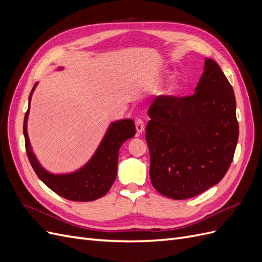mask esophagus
<instances>
[{"instance_id": "esophagus-1", "label": "esophagus", "mask_w": 262, "mask_h": 262, "mask_svg": "<svg viewBox=\"0 0 262 262\" xmlns=\"http://www.w3.org/2000/svg\"><path fill=\"white\" fill-rule=\"evenodd\" d=\"M136 128H137V132L138 133H142L144 131V122L142 119H137L136 120Z\"/></svg>"}]
</instances>
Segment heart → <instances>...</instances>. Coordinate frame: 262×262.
I'll return each mask as SVG.
<instances>
[{"label": "heart", "mask_w": 262, "mask_h": 262, "mask_svg": "<svg viewBox=\"0 0 262 262\" xmlns=\"http://www.w3.org/2000/svg\"><path fill=\"white\" fill-rule=\"evenodd\" d=\"M180 91V85L178 84V82H171L168 86L167 89H166V94L167 95H170V96H172V95H176L178 94V92Z\"/></svg>", "instance_id": "1"}]
</instances>
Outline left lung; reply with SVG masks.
<instances>
[{
	"mask_svg": "<svg viewBox=\"0 0 262 262\" xmlns=\"http://www.w3.org/2000/svg\"><path fill=\"white\" fill-rule=\"evenodd\" d=\"M194 92L185 97L161 95L148 109L149 178L158 192L173 200L219 184L238 141L233 87L214 60H205Z\"/></svg>",
	"mask_w": 262,
	"mask_h": 262,
	"instance_id": "1",
	"label": "left lung"
}]
</instances>
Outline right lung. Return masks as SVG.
<instances>
[{
	"mask_svg": "<svg viewBox=\"0 0 262 262\" xmlns=\"http://www.w3.org/2000/svg\"><path fill=\"white\" fill-rule=\"evenodd\" d=\"M36 85L30 92L29 102ZM28 113L29 108L24 118L25 147L31 167L39 179L53 192L71 201H94L105 195L117 176L119 148L124 141L136 136V125L132 119H124L110 124L96 153L84 167L67 175H53L41 167L31 150L27 134Z\"/></svg>",
	"mask_w": 262,
	"mask_h": 262,
	"instance_id": "obj_1",
	"label": "right lung"
}]
</instances>
